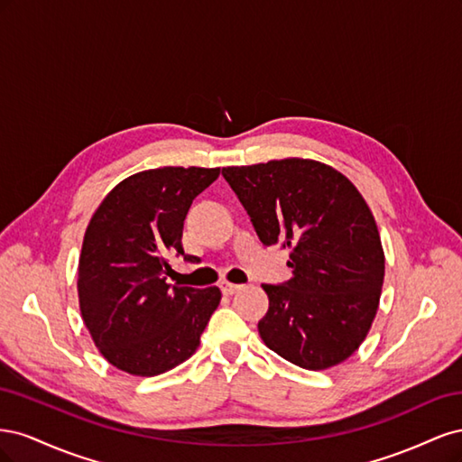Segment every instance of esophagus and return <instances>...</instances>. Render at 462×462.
<instances>
[{"instance_id":"obj_1","label":"esophagus","mask_w":462,"mask_h":462,"mask_svg":"<svg viewBox=\"0 0 462 462\" xmlns=\"http://www.w3.org/2000/svg\"><path fill=\"white\" fill-rule=\"evenodd\" d=\"M219 287H221V291H223V295H235L236 291L243 289L241 285H235V283H229V282H221Z\"/></svg>"}]
</instances>
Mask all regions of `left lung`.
<instances>
[{
    "mask_svg": "<svg viewBox=\"0 0 462 462\" xmlns=\"http://www.w3.org/2000/svg\"><path fill=\"white\" fill-rule=\"evenodd\" d=\"M265 246L291 248L292 277L262 285L265 346L306 370H326L366 339L380 304L385 256L366 200L343 173L285 158L223 167Z\"/></svg>",
    "mask_w": 462,
    "mask_h": 462,
    "instance_id": "left-lung-1",
    "label": "left lung"
}]
</instances>
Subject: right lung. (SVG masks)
I'll use <instances>...</instances> for the list:
<instances>
[{"instance_id": "obj_1", "label": "right lung", "mask_w": 462, "mask_h": 462, "mask_svg": "<svg viewBox=\"0 0 462 462\" xmlns=\"http://www.w3.org/2000/svg\"><path fill=\"white\" fill-rule=\"evenodd\" d=\"M219 167H158L123 179L94 212L79 258V304L102 356L133 375L190 358L221 300L217 287H170L171 258L189 262L183 221Z\"/></svg>"}]
</instances>
